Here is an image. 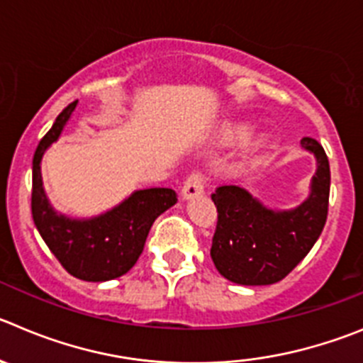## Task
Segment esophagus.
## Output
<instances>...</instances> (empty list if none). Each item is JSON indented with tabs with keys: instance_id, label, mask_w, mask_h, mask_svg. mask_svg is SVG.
I'll use <instances>...</instances> for the list:
<instances>
[{
	"instance_id": "34e87169",
	"label": "esophagus",
	"mask_w": 363,
	"mask_h": 363,
	"mask_svg": "<svg viewBox=\"0 0 363 363\" xmlns=\"http://www.w3.org/2000/svg\"><path fill=\"white\" fill-rule=\"evenodd\" d=\"M202 191H204V175L201 172H193V174L188 175L184 186H182V197L193 199L201 195Z\"/></svg>"
}]
</instances>
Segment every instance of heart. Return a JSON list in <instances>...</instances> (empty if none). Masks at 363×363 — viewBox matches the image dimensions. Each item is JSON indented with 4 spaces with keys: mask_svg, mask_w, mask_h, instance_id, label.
I'll use <instances>...</instances> for the list:
<instances>
[{
    "mask_svg": "<svg viewBox=\"0 0 363 363\" xmlns=\"http://www.w3.org/2000/svg\"><path fill=\"white\" fill-rule=\"evenodd\" d=\"M247 134V127L242 123H233L222 130V141L228 145H235L242 141ZM258 141H263V135H259Z\"/></svg>",
    "mask_w": 363,
    "mask_h": 363,
    "instance_id": "heart-1",
    "label": "heart"
}]
</instances>
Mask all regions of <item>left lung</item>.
<instances>
[{
  "mask_svg": "<svg viewBox=\"0 0 363 363\" xmlns=\"http://www.w3.org/2000/svg\"><path fill=\"white\" fill-rule=\"evenodd\" d=\"M317 159L310 195L296 209L274 211L240 186H220L211 199L218 211L211 259L225 279L247 286L289 276L319 240L330 204V161L311 138L301 140Z\"/></svg>",
  "mask_w": 363,
  "mask_h": 363,
  "instance_id": "8db88e82",
  "label": "left lung"
}]
</instances>
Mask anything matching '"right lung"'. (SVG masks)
<instances>
[{"instance_id":"obj_1","label":"right lung","mask_w":363,"mask_h":363,"mask_svg":"<svg viewBox=\"0 0 363 363\" xmlns=\"http://www.w3.org/2000/svg\"><path fill=\"white\" fill-rule=\"evenodd\" d=\"M74 105L77 101L57 116L33 154L32 216L44 243L71 276L100 283L116 279L135 265L152 223L177 202V193L170 188L138 189L116 208L93 218L59 215L44 193L40 159L46 148L59 140Z\"/></svg>"}]
</instances>
